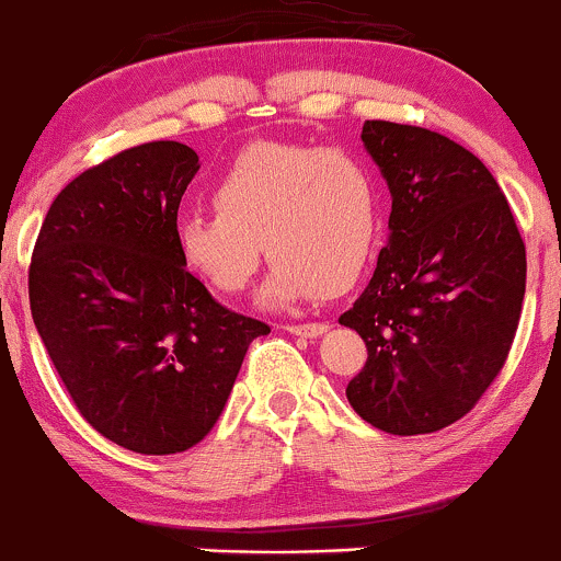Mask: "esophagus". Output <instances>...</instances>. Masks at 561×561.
Wrapping results in <instances>:
<instances>
[{
  "instance_id": "esophagus-1",
  "label": "esophagus",
  "mask_w": 561,
  "mask_h": 561,
  "mask_svg": "<svg viewBox=\"0 0 561 561\" xmlns=\"http://www.w3.org/2000/svg\"><path fill=\"white\" fill-rule=\"evenodd\" d=\"M285 330L289 334H300V337H319V334L330 330V324L327 321H313V324H287Z\"/></svg>"
}]
</instances>
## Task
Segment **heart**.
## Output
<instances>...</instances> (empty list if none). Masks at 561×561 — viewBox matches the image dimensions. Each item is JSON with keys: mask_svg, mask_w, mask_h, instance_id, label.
<instances>
[{"mask_svg": "<svg viewBox=\"0 0 561 561\" xmlns=\"http://www.w3.org/2000/svg\"><path fill=\"white\" fill-rule=\"evenodd\" d=\"M214 208L179 218V261L216 293L237 295L259 272L266 248L274 261L261 289L266 308L345 293L377 248V179L343 150L250 145L218 176Z\"/></svg>", "mask_w": 561, "mask_h": 561, "instance_id": "obj_1", "label": "heart"}]
</instances>
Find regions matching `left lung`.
<instances>
[{
    "mask_svg": "<svg viewBox=\"0 0 561 561\" xmlns=\"http://www.w3.org/2000/svg\"><path fill=\"white\" fill-rule=\"evenodd\" d=\"M364 147L390 186V242L340 324L366 364L345 396L390 435L469 414L504 369L525 298V242L480 158L430 128L366 121Z\"/></svg>",
    "mask_w": 561,
    "mask_h": 561,
    "instance_id": "8db88e82",
    "label": "left lung"
}]
</instances>
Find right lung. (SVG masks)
I'll use <instances>...</instances> for the list:
<instances>
[{"label":"right lung","instance_id":"right-lung-1","mask_svg":"<svg viewBox=\"0 0 561 561\" xmlns=\"http://www.w3.org/2000/svg\"><path fill=\"white\" fill-rule=\"evenodd\" d=\"M197 171L182 141L107 158L55 197L31 255V313L76 409L147 456L197 446L250 343L272 332L221 306L179 261L173 229Z\"/></svg>","mask_w":561,"mask_h":561}]
</instances>
